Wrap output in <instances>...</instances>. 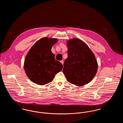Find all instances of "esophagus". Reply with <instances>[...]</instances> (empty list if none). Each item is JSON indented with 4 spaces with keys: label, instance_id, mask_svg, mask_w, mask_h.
<instances>
[{
    "label": "esophagus",
    "instance_id": "1",
    "mask_svg": "<svg viewBox=\"0 0 123 123\" xmlns=\"http://www.w3.org/2000/svg\"><path fill=\"white\" fill-rule=\"evenodd\" d=\"M60 62H61L62 64H64V61H63V60H61V61H60Z\"/></svg>",
    "mask_w": 123,
    "mask_h": 123
}]
</instances>
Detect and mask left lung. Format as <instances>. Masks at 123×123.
Masks as SVG:
<instances>
[{
  "label": "left lung",
  "instance_id": "8db88e82",
  "mask_svg": "<svg viewBox=\"0 0 123 123\" xmlns=\"http://www.w3.org/2000/svg\"><path fill=\"white\" fill-rule=\"evenodd\" d=\"M67 45L68 58L64 61L63 73L71 83L78 86L86 84L97 71L94 55L87 45L78 39L67 41Z\"/></svg>",
  "mask_w": 123,
  "mask_h": 123
}]
</instances>
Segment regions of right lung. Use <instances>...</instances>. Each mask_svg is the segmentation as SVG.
Segmentation results:
<instances>
[{"mask_svg": "<svg viewBox=\"0 0 123 123\" xmlns=\"http://www.w3.org/2000/svg\"><path fill=\"white\" fill-rule=\"evenodd\" d=\"M57 39L44 37L37 41L27 53L24 68L29 79L38 85L52 82L55 74L61 71L63 64L55 59L51 48Z\"/></svg>", "mask_w": 123, "mask_h": 123, "instance_id": "obj_1", "label": "right lung"}]
</instances>
